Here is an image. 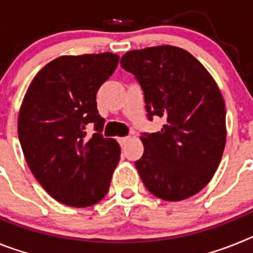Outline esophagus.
Listing matches in <instances>:
<instances>
[{"mask_svg": "<svg viewBox=\"0 0 253 253\" xmlns=\"http://www.w3.org/2000/svg\"><path fill=\"white\" fill-rule=\"evenodd\" d=\"M130 139V137H123V138H119V143L122 144V146H124L125 143L128 142V140Z\"/></svg>", "mask_w": 253, "mask_h": 253, "instance_id": "34e87169", "label": "esophagus"}]
</instances>
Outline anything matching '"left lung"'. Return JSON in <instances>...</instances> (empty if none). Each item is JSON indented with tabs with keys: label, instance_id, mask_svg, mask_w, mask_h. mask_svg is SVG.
I'll use <instances>...</instances> for the list:
<instances>
[{
	"label": "left lung",
	"instance_id": "8db88e82",
	"mask_svg": "<svg viewBox=\"0 0 253 253\" xmlns=\"http://www.w3.org/2000/svg\"><path fill=\"white\" fill-rule=\"evenodd\" d=\"M120 64L139 82L148 119L166 120L160 131L140 137L144 153L135 167L143 184L166 202L195 195L215 173L225 146V105L215 81L177 46L130 50Z\"/></svg>",
	"mask_w": 253,
	"mask_h": 253
}]
</instances>
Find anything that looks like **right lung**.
<instances>
[{"mask_svg": "<svg viewBox=\"0 0 253 253\" xmlns=\"http://www.w3.org/2000/svg\"><path fill=\"white\" fill-rule=\"evenodd\" d=\"M119 55H63L40 69L20 107L17 133L29 169L46 193L68 207L84 208L106 195L120 147L104 138L96 93ZM94 124L88 137L85 129Z\"/></svg>", "mask_w": 253, "mask_h": 253, "instance_id": "right-lung-1", "label": "right lung"}]
</instances>
